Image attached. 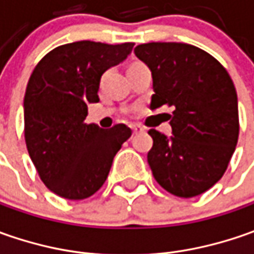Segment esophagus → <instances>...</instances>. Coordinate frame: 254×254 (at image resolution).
<instances>
[{
  "mask_svg": "<svg viewBox=\"0 0 254 254\" xmlns=\"http://www.w3.org/2000/svg\"><path fill=\"white\" fill-rule=\"evenodd\" d=\"M130 128L132 130V134H138V132L144 131V128H142L140 124H131V126H130Z\"/></svg>",
  "mask_w": 254,
  "mask_h": 254,
  "instance_id": "obj_1",
  "label": "esophagus"
}]
</instances>
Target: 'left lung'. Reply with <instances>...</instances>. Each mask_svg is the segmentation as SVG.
<instances>
[{"instance_id":"8db88e82","label":"left lung","mask_w":254,"mask_h":254,"mask_svg":"<svg viewBox=\"0 0 254 254\" xmlns=\"http://www.w3.org/2000/svg\"><path fill=\"white\" fill-rule=\"evenodd\" d=\"M135 56L152 76L151 110L174 106L172 135L150 130L147 155L164 190L192 198L222 178L239 137L238 94L226 69L199 48L180 42L138 45Z\"/></svg>"}]
</instances>
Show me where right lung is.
Returning a JSON list of instances; mask_svg holds the SVG:
<instances>
[{
  "instance_id": "add662e5",
  "label": "right lung",
  "mask_w": 254,
  "mask_h": 254,
  "mask_svg": "<svg viewBox=\"0 0 254 254\" xmlns=\"http://www.w3.org/2000/svg\"><path fill=\"white\" fill-rule=\"evenodd\" d=\"M134 44L79 41L55 48L36 64L24 99L25 141L41 180L64 199H84L102 188L113 158L131 130L86 124L97 103L102 74L124 62Z\"/></svg>"
}]
</instances>
